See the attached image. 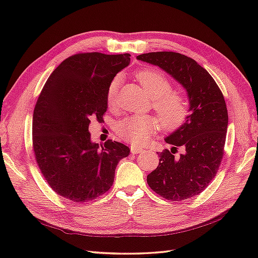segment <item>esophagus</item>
I'll use <instances>...</instances> for the list:
<instances>
[{"label":"esophagus","instance_id":"34e87169","mask_svg":"<svg viewBox=\"0 0 258 258\" xmlns=\"http://www.w3.org/2000/svg\"><path fill=\"white\" fill-rule=\"evenodd\" d=\"M142 151H143V149H141V147H138V146H131V153L132 154H139V153H142Z\"/></svg>","mask_w":258,"mask_h":258}]
</instances>
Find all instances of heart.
Instances as JSON below:
<instances>
[{
	"instance_id": "obj_1",
	"label": "heart",
	"mask_w": 258,
	"mask_h": 258,
	"mask_svg": "<svg viewBox=\"0 0 258 258\" xmlns=\"http://www.w3.org/2000/svg\"><path fill=\"white\" fill-rule=\"evenodd\" d=\"M144 90L153 97V107L160 115L164 126L176 128L182 125L188 115V103L186 97L178 92L172 91V82L163 72L154 69H143L136 73ZM119 76L111 81L106 92L108 105H113L116 98ZM158 120L153 115L139 114L125 117L116 125L119 136L133 144L144 143L158 127Z\"/></svg>"
}]
</instances>
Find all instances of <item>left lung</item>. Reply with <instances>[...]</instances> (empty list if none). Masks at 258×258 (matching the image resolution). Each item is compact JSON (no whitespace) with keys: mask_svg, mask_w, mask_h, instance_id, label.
Returning <instances> with one entry per match:
<instances>
[{"mask_svg":"<svg viewBox=\"0 0 258 258\" xmlns=\"http://www.w3.org/2000/svg\"><path fill=\"white\" fill-rule=\"evenodd\" d=\"M138 59L165 71L187 93L185 122L165 138L171 151L160 152L156 169L147 175L150 187L169 201L199 195L215 177L224 155L228 114L215 81L195 59L176 52L141 54ZM183 149L176 156L177 147Z\"/></svg>","mask_w":258,"mask_h":258,"instance_id":"1","label":"left lung"}]
</instances>
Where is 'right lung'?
<instances>
[{"mask_svg":"<svg viewBox=\"0 0 258 258\" xmlns=\"http://www.w3.org/2000/svg\"><path fill=\"white\" fill-rule=\"evenodd\" d=\"M130 54L70 56L53 71L33 113V152L43 176L59 196L85 203L107 191L130 149L112 140L92 142L91 120H103L107 87L130 64Z\"/></svg>","mask_w":258,"mask_h":258,"instance_id":"obj_1","label":"right lung"}]
</instances>
